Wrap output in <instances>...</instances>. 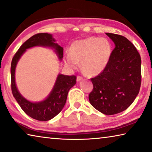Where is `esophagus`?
<instances>
[{
    "mask_svg": "<svg viewBox=\"0 0 152 152\" xmlns=\"http://www.w3.org/2000/svg\"><path fill=\"white\" fill-rule=\"evenodd\" d=\"M82 77H81V76H77V81H81V80H82Z\"/></svg>",
    "mask_w": 152,
    "mask_h": 152,
    "instance_id": "obj_1",
    "label": "esophagus"
}]
</instances>
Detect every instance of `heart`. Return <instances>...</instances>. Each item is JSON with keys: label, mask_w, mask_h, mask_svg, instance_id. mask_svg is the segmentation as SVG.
<instances>
[{"label": "heart", "mask_w": 152, "mask_h": 152, "mask_svg": "<svg viewBox=\"0 0 152 152\" xmlns=\"http://www.w3.org/2000/svg\"><path fill=\"white\" fill-rule=\"evenodd\" d=\"M113 53L108 39L88 37L72 43L69 54L64 57V62L71 69H76L81 62L82 70L90 75H96L107 66Z\"/></svg>", "instance_id": "heart-1"}]
</instances>
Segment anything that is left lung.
I'll list each match as a JSON object with an SVG mask.
<instances>
[{"mask_svg": "<svg viewBox=\"0 0 152 152\" xmlns=\"http://www.w3.org/2000/svg\"><path fill=\"white\" fill-rule=\"evenodd\" d=\"M115 48L105 69L92 78L91 104L106 115L124 111L134 102L141 83V59L130 41L120 35L106 33Z\"/></svg>", "mask_w": 152, "mask_h": 152, "instance_id": "obj_1", "label": "left lung"}]
</instances>
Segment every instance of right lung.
I'll use <instances>...</instances> for the list:
<instances>
[{
    "instance_id": "obj_1",
    "label": "right lung",
    "mask_w": 152,
    "mask_h": 152,
    "mask_svg": "<svg viewBox=\"0 0 152 152\" xmlns=\"http://www.w3.org/2000/svg\"><path fill=\"white\" fill-rule=\"evenodd\" d=\"M34 47H49L53 49L60 61L63 58L64 49L58 44L51 34L42 33L34 35L24 42L14 55L11 64L12 91L14 98L23 110L34 119L47 121L54 118L60 113L66 102L68 92L75 85L76 76L59 74L51 92L45 100L39 102H31L26 99L20 93L15 81V71L18 62L26 50Z\"/></svg>"
}]
</instances>
